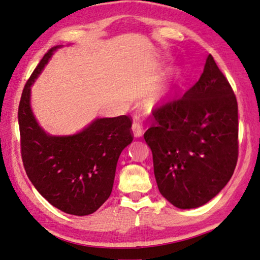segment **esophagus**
Wrapping results in <instances>:
<instances>
[{
  "mask_svg": "<svg viewBox=\"0 0 260 260\" xmlns=\"http://www.w3.org/2000/svg\"><path fill=\"white\" fill-rule=\"evenodd\" d=\"M133 133L135 137H142L143 133H144V129H143V124L142 122H140L138 118H136L133 123Z\"/></svg>",
  "mask_w": 260,
  "mask_h": 260,
  "instance_id": "esophagus-1",
  "label": "esophagus"
}]
</instances>
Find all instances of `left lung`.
<instances>
[{
	"mask_svg": "<svg viewBox=\"0 0 260 260\" xmlns=\"http://www.w3.org/2000/svg\"><path fill=\"white\" fill-rule=\"evenodd\" d=\"M153 115L144 138L158 190L179 209L203 206L229 183L239 156L238 102L211 54L197 83Z\"/></svg>",
	"mask_w": 260,
	"mask_h": 260,
	"instance_id": "1",
	"label": "left lung"
}]
</instances>
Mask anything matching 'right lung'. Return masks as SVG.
Returning a JSON list of instances; mask_svg holds the SVG:
<instances>
[{"mask_svg": "<svg viewBox=\"0 0 260 260\" xmlns=\"http://www.w3.org/2000/svg\"><path fill=\"white\" fill-rule=\"evenodd\" d=\"M58 47L44 54L22 90L18 122L21 158L39 193L70 215L86 216L112 193L118 156L134 139L127 115L97 118L73 136H50L30 109V86Z\"/></svg>", "mask_w": 260, "mask_h": 260, "instance_id": "add662e5", "label": "right lung"}]
</instances>
